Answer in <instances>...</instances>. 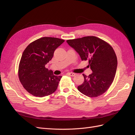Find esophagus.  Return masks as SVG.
Returning a JSON list of instances; mask_svg holds the SVG:
<instances>
[{
	"mask_svg": "<svg viewBox=\"0 0 135 135\" xmlns=\"http://www.w3.org/2000/svg\"><path fill=\"white\" fill-rule=\"evenodd\" d=\"M67 74H68L69 75H70V76H74L75 75V73H68Z\"/></svg>",
	"mask_w": 135,
	"mask_h": 135,
	"instance_id": "esophagus-1",
	"label": "esophagus"
}]
</instances>
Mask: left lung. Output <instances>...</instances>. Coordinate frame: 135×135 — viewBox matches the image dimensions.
<instances>
[{"label": "left lung", "mask_w": 135, "mask_h": 135, "mask_svg": "<svg viewBox=\"0 0 135 135\" xmlns=\"http://www.w3.org/2000/svg\"><path fill=\"white\" fill-rule=\"evenodd\" d=\"M78 53L81 60H88L93 71L83 74L84 82L78 87L83 95L95 97L103 95L110 87L115 76L117 58L113 47L107 42L94 36L66 40Z\"/></svg>", "instance_id": "obj_1"}]
</instances>
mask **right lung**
I'll list each match as a JSON object with an SVG mask.
<instances>
[{
    "instance_id": "right-lung-1",
    "label": "right lung",
    "mask_w": 135,
    "mask_h": 135,
    "mask_svg": "<svg viewBox=\"0 0 135 135\" xmlns=\"http://www.w3.org/2000/svg\"><path fill=\"white\" fill-rule=\"evenodd\" d=\"M64 41L57 38L43 37L28 44L23 52L18 78L23 88L32 95L49 96L57 88L62 76L54 75L45 66L53 57L56 49Z\"/></svg>"
}]
</instances>
